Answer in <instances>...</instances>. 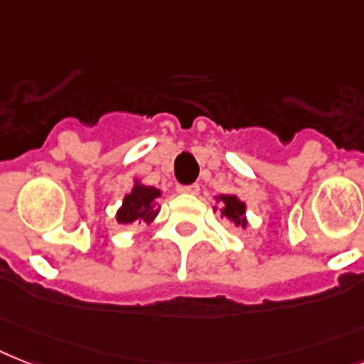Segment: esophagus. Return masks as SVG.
<instances>
[{
    "label": "esophagus",
    "mask_w": 364,
    "mask_h": 364,
    "mask_svg": "<svg viewBox=\"0 0 364 364\" xmlns=\"http://www.w3.org/2000/svg\"><path fill=\"white\" fill-rule=\"evenodd\" d=\"M177 191L183 192V194H198L200 192V185H181V187H177Z\"/></svg>",
    "instance_id": "1"
}]
</instances>
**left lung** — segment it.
<instances>
[{
  "mask_svg": "<svg viewBox=\"0 0 364 364\" xmlns=\"http://www.w3.org/2000/svg\"><path fill=\"white\" fill-rule=\"evenodd\" d=\"M217 202H220V208H223L220 209V215H224L228 220H232L235 226L247 228V217H245L247 205H245V202H241L233 194H223V196L217 198Z\"/></svg>",
  "mask_w": 364,
  "mask_h": 364,
  "instance_id": "left-lung-1",
  "label": "left lung"
}]
</instances>
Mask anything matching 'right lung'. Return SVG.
Listing matches in <instances>:
<instances>
[{"label": "right lung", "mask_w": 364, "mask_h": 364, "mask_svg": "<svg viewBox=\"0 0 364 364\" xmlns=\"http://www.w3.org/2000/svg\"><path fill=\"white\" fill-rule=\"evenodd\" d=\"M156 198H161V191L159 188L141 185L136 179L132 191L123 198V203L117 209L115 220L119 224L153 223L156 215H159V209H161L156 205Z\"/></svg>", "instance_id": "right-lung-1"}]
</instances>
